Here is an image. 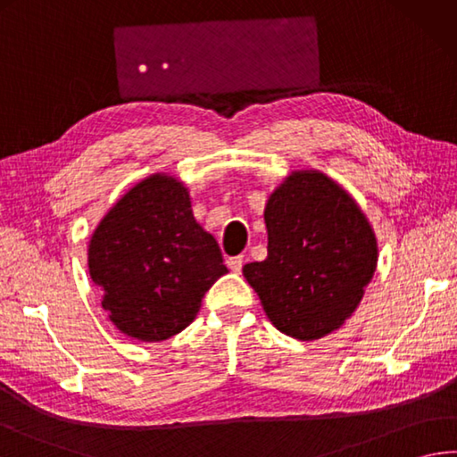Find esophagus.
I'll list each match as a JSON object with an SVG mask.
<instances>
[{"mask_svg":"<svg viewBox=\"0 0 457 457\" xmlns=\"http://www.w3.org/2000/svg\"><path fill=\"white\" fill-rule=\"evenodd\" d=\"M243 264H245V258L243 256H230L228 261H227L228 269L232 272H237V274H240V270H243Z\"/></svg>","mask_w":457,"mask_h":457,"instance_id":"obj_1","label":"esophagus"}]
</instances>
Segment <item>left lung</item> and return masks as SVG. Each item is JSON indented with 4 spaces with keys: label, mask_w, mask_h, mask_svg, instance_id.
<instances>
[{
    "label": "left lung",
    "mask_w": 457,
    "mask_h": 457,
    "mask_svg": "<svg viewBox=\"0 0 457 457\" xmlns=\"http://www.w3.org/2000/svg\"><path fill=\"white\" fill-rule=\"evenodd\" d=\"M269 256L245 264L266 316L296 340H318L352 316L374 277L378 245L356 201L318 170L292 173L264 209Z\"/></svg>",
    "instance_id": "1"
}]
</instances>
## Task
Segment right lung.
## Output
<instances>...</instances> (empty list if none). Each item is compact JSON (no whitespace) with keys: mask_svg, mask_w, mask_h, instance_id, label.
Returning a JSON list of instances; mask_svg holds the SVG:
<instances>
[{"mask_svg":"<svg viewBox=\"0 0 457 457\" xmlns=\"http://www.w3.org/2000/svg\"><path fill=\"white\" fill-rule=\"evenodd\" d=\"M227 272L217 240L193 217L185 185L169 175L135 185L89 243V274L109 320L141 342L185 330Z\"/></svg>","mask_w":457,"mask_h":457,"instance_id":"right-lung-1","label":"right lung"}]
</instances>
